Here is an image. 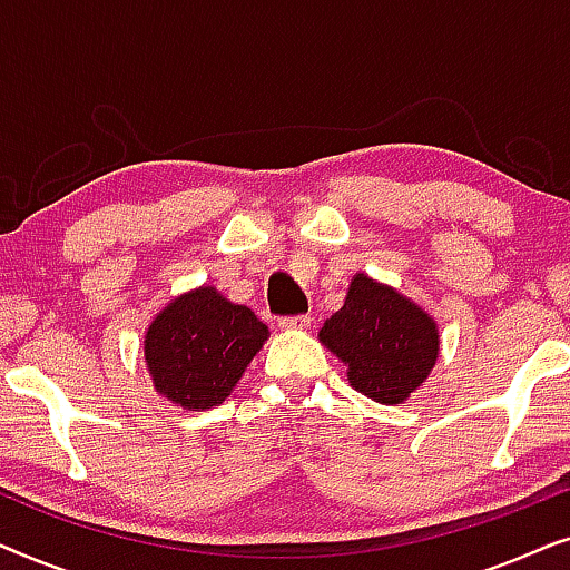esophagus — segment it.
<instances>
[{
  "instance_id": "34e87169",
  "label": "esophagus",
  "mask_w": 570,
  "mask_h": 570,
  "mask_svg": "<svg viewBox=\"0 0 570 570\" xmlns=\"http://www.w3.org/2000/svg\"><path fill=\"white\" fill-rule=\"evenodd\" d=\"M279 326H283V330H287V332L308 330L311 316H285V318H279Z\"/></svg>"
}]
</instances>
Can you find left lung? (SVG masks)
I'll return each instance as SVG.
<instances>
[{"label":"left lung","mask_w":570,"mask_h":570,"mask_svg":"<svg viewBox=\"0 0 570 570\" xmlns=\"http://www.w3.org/2000/svg\"><path fill=\"white\" fill-rule=\"evenodd\" d=\"M318 342L345 363L347 384L379 404L407 402L441 353L435 318L363 272L350 279L345 306L326 318Z\"/></svg>","instance_id":"8db88e82"}]
</instances>
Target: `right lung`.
I'll return each mask as SVG.
<instances>
[{
	"mask_svg": "<svg viewBox=\"0 0 570 570\" xmlns=\"http://www.w3.org/2000/svg\"><path fill=\"white\" fill-rule=\"evenodd\" d=\"M267 340V324L252 308L199 285L176 295L147 324L145 368L170 404L202 412L228 400Z\"/></svg>",
	"mask_w": 570,
	"mask_h": 570,
	"instance_id": "add662e5",
	"label": "right lung"
}]
</instances>
